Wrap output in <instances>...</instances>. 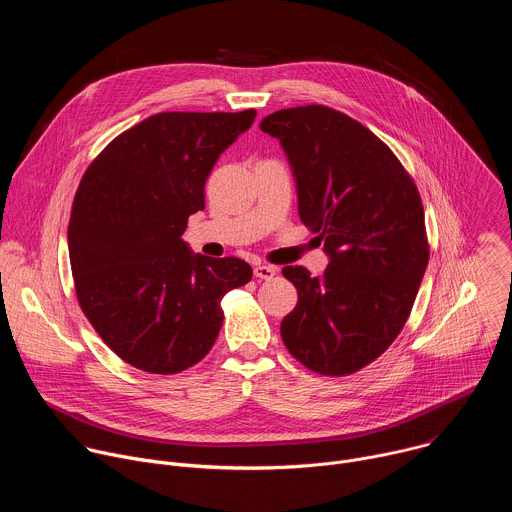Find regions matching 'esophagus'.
<instances>
[{
	"label": "esophagus",
	"mask_w": 512,
	"mask_h": 512,
	"mask_svg": "<svg viewBox=\"0 0 512 512\" xmlns=\"http://www.w3.org/2000/svg\"><path fill=\"white\" fill-rule=\"evenodd\" d=\"M253 273H255V277H259V279H273V275L277 273V269H275L273 265H263V263H259V265H255Z\"/></svg>",
	"instance_id": "1"
}]
</instances>
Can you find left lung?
Returning a JSON list of instances; mask_svg holds the SVG:
<instances>
[{"label": "left lung", "mask_w": 512, "mask_h": 512, "mask_svg": "<svg viewBox=\"0 0 512 512\" xmlns=\"http://www.w3.org/2000/svg\"><path fill=\"white\" fill-rule=\"evenodd\" d=\"M261 129L279 139L302 223L330 257L318 277L283 267L298 289L281 322L283 344L318 375L356 373L393 344L411 314L429 259L421 196L389 145L336 109H281Z\"/></svg>", "instance_id": "1"}]
</instances>
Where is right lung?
I'll return each instance as SVG.
<instances>
[{
	"mask_svg": "<svg viewBox=\"0 0 512 512\" xmlns=\"http://www.w3.org/2000/svg\"><path fill=\"white\" fill-rule=\"evenodd\" d=\"M255 115H152L117 135L79 184L68 223L77 298L103 342L139 371L176 375L202 360L223 326L221 300L253 277L243 259L194 255L182 233L204 210L218 156Z\"/></svg>",
	"mask_w": 512,
	"mask_h": 512,
	"instance_id": "1",
	"label": "right lung"
}]
</instances>
